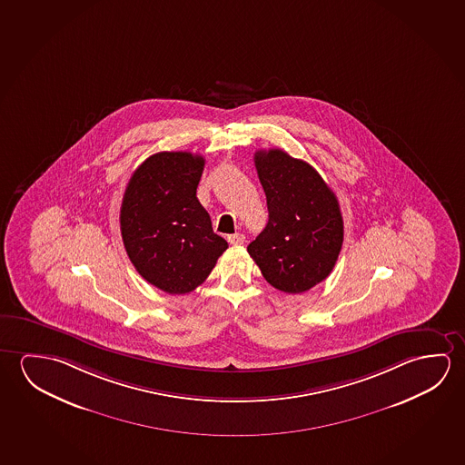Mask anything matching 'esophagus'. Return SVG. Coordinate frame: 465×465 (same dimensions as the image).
Returning a JSON list of instances; mask_svg holds the SVG:
<instances>
[{
    "instance_id": "34e87169",
    "label": "esophagus",
    "mask_w": 465,
    "mask_h": 465,
    "mask_svg": "<svg viewBox=\"0 0 465 465\" xmlns=\"http://www.w3.org/2000/svg\"><path fill=\"white\" fill-rule=\"evenodd\" d=\"M243 241H245V236L243 234H231L228 236V242L232 243V245H242Z\"/></svg>"
}]
</instances>
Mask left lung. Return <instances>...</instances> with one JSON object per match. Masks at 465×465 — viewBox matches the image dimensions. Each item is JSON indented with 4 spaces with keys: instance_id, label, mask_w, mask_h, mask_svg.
I'll return each mask as SVG.
<instances>
[{
    "instance_id": "obj_1",
    "label": "left lung",
    "mask_w": 465,
    "mask_h": 465,
    "mask_svg": "<svg viewBox=\"0 0 465 465\" xmlns=\"http://www.w3.org/2000/svg\"><path fill=\"white\" fill-rule=\"evenodd\" d=\"M253 160L268 224L247 252L273 288L301 294L326 280L340 257V202L313 166L281 148L258 150Z\"/></svg>"
}]
</instances>
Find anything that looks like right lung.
Segmentation results:
<instances>
[{
  "label": "right lung",
  "mask_w": 465,
  "mask_h": 465,
  "mask_svg": "<svg viewBox=\"0 0 465 465\" xmlns=\"http://www.w3.org/2000/svg\"><path fill=\"white\" fill-rule=\"evenodd\" d=\"M203 166L202 155L160 152L125 187L119 214L125 252L142 278L168 294L200 286L228 249L197 199Z\"/></svg>",
  "instance_id": "right-lung-1"
}]
</instances>
